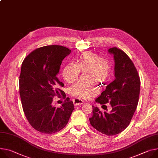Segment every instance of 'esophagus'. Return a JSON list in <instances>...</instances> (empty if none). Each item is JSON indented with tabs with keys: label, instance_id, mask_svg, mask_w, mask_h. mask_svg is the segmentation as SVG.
<instances>
[{
	"label": "esophagus",
	"instance_id": "1",
	"mask_svg": "<svg viewBox=\"0 0 158 158\" xmlns=\"http://www.w3.org/2000/svg\"><path fill=\"white\" fill-rule=\"evenodd\" d=\"M73 103H74V105L75 106H77V105H82L84 103V102L82 101V99H78V98H74L73 99Z\"/></svg>",
	"mask_w": 158,
	"mask_h": 158
}]
</instances>
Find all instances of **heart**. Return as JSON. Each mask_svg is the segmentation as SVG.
Here are the masks:
<instances>
[{"label":"heart","mask_w":158,"mask_h":158,"mask_svg":"<svg viewBox=\"0 0 158 158\" xmlns=\"http://www.w3.org/2000/svg\"><path fill=\"white\" fill-rule=\"evenodd\" d=\"M110 63L107 59L100 58L91 52H85L79 56L76 64L69 62L64 66L62 76L67 83H72L78 79L81 71H85L84 76L86 81L76 83L69 91L79 98L88 99L98 93L94 82L99 84L106 83L110 77Z\"/></svg>","instance_id":"heart-1"}]
</instances>
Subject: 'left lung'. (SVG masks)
Returning <instances> with one entry per match:
<instances>
[{"label": "left lung", "mask_w": 158, "mask_h": 158, "mask_svg": "<svg viewBox=\"0 0 158 158\" xmlns=\"http://www.w3.org/2000/svg\"><path fill=\"white\" fill-rule=\"evenodd\" d=\"M114 61V80L95 99L96 103L104 105L110 103V112H102L93 106L91 125L101 133L114 135L122 132L128 127L137 108L140 81L132 61L122 50L113 47L108 49Z\"/></svg>", "instance_id": "left-lung-1"}]
</instances>
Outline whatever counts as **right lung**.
Masks as SVG:
<instances>
[{
  "label": "right lung",
  "instance_id": "1",
  "mask_svg": "<svg viewBox=\"0 0 158 158\" xmlns=\"http://www.w3.org/2000/svg\"><path fill=\"white\" fill-rule=\"evenodd\" d=\"M71 51L60 45L36 49L24 59L19 76V94L25 116L35 130L51 134L60 131L68 123L74 110L67 98L60 108L52 106L53 97L65 93L64 84L56 76L62 60Z\"/></svg>",
  "mask_w": 158,
  "mask_h": 158
}]
</instances>
